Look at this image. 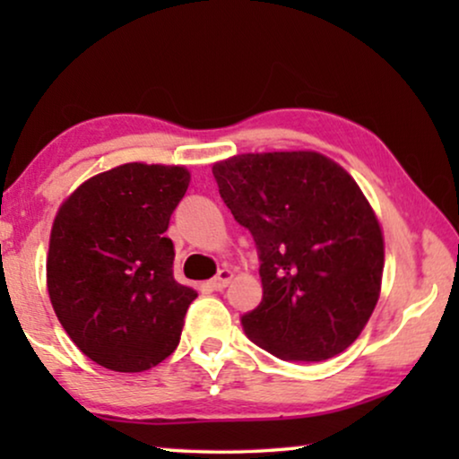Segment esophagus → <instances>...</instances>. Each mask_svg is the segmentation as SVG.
I'll use <instances>...</instances> for the list:
<instances>
[{
	"label": "esophagus",
	"instance_id": "34e87169",
	"mask_svg": "<svg viewBox=\"0 0 459 459\" xmlns=\"http://www.w3.org/2000/svg\"><path fill=\"white\" fill-rule=\"evenodd\" d=\"M231 278H234V272H231V269H228V267L219 269V273L209 281V288H211V290H217V292L223 290V288H228Z\"/></svg>",
	"mask_w": 459,
	"mask_h": 459
}]
</instances>
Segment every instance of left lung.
<instances>
[{
  "label": "left lung",
  "instance_id": "1",
  "mask_svg": "<svg viewBox=\"0 0 459 459\" xmlns=\"http://www.w3.org/2000/svg\"><path fill=\"white\" fill-rule=\"evenodd\" d=\"M212 178L261 263L263 299L240 317L244 334L284 361L342 353L378 303L385 267L359 186L317 152L240 154Z\"/></svg>",
  "mask_w": 459,
  "mask_h": 459
}]
</instances>
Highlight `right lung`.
<instances>
[{"instance_id":"right-lung-1","label":"right lung","mask_w":459,"mask_h":459,"mask_svg":"<svg viewBox=\"0 0 459 459\" xmlns=\"http://www.w3.org/2000/svg\"><path fill=\"white\" fill-rule=\"evenodd\" d=\"M187 184L184 167L129 162L87 179L54 219L49 300L100 366L143 372L178 349L196 290L175 281L165 231Z\"/></svg>"}]
</instances>
